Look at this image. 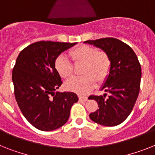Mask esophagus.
<instances>
[{"mask_svg":"<svg viewBox=\"0 0 155 155\" xmlns=\"http://www.w3.org/2000/svg\"><path fill=\"white\" fill-rule=\"evenodd\" d=\"M78 97H79V100H80L81 101H88V97H87L86 96L79 95Z\"/></svg>","mask_w":155,"mask_h":155,"instance_id":"34e87169","label":"esophagus"}]
</instances>
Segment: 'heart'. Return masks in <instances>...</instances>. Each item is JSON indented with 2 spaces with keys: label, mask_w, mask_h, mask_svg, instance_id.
Segmentation results:
<instances>
[{
  "label": "heart",
  "mask_w": 155,
  "mask_h": 155,
  "mask_svg": "<svg viewBox=\"0 0 155 155\" xmlns=\"http://www.w3.org/2000/svg\"><path fill=\"white\" fill-rule=\"evenodd\" d=\"M70 56L75 63L84 62L83 76L74 78L66 83V88L79 93H87L96 85L108 76L111 66V60L105 52L98 51L94 47L80 45L70 51ZM55 69L64 79L71 78L74 73L72 62L64 54H61L55 61Z\"/></svg>",
  "instance_id": "b5f03b06"
}]
</instances>
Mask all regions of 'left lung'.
<instances>
[{
  "mask_svg": "<svg viewBox=\"0 0 155 155\" xmlns=\"http://www.w3.org/2000/svg\"><path fill=\"white\" fill-rule=\"evenodd\" d=\"M85 43L101 48L111 60L109 74L101 90L109 93L92 95L89 99L97 102L98 109L89 114L93 122L104 126H116L127 118L139 93L141 66L131 47L115 38L87 40Z\"/></svg>",
  "mask_w": 155,
  "mask_h": 155,
  "instance_id": "8db88e82",
  "label": "left lung"
}]
</instances>
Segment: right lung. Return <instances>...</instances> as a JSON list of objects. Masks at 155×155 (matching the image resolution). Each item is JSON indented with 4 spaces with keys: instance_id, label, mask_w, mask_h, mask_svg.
<instances>
[{
    "instance_id": "1",
    "label": "right lung",
    "mask_w": 155,
    "mask_h": 155,
    "mask_svg": "<svg viewBox=\"0 0 155 155\" xmlns=\"http://www.w3.org/2000/svg\"><path fill=\"white\" fill-rule=\"evenodd\" d=\"M76 43L39 41L25 47L16 58L12 70L16 102L27 120L41 131L63 126L72 105L78 101L73 92L55 93L62 83L56 58Z\"/></svg>"
}]
</instances>
